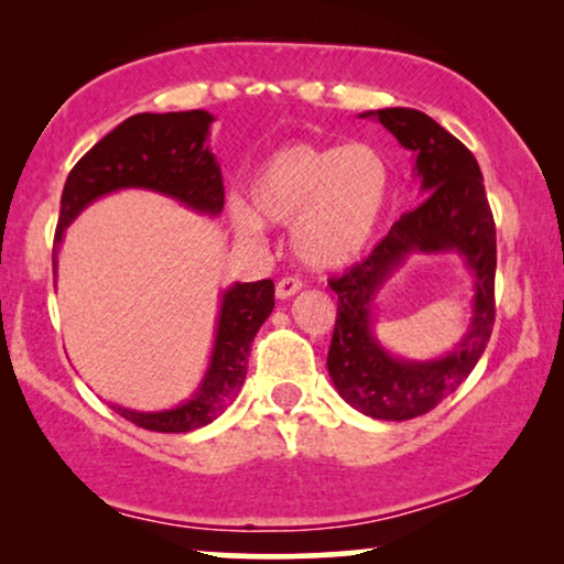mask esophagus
<instances>
[{
    "label": "esophagus",
    "instance_id": "1",
    "mask_svg": "<svg viewBox=\"0 0 564 564\" xmlns=\"http://www.w3.org/2000/svg\"><path fill=\"white\" fill-rule=\"evenodd\" d=\"M300 290H303V282L295 280V276H282V280L276 282V297L280 300H290L292 295H297Z\"/></svg>",
    "mask_w": 564,
    "mask_h": 564
}]
</instances>
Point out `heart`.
I'll return each instance as SVG.
<instances>
[{"label": "heart", "mask_w": 564, "mask_h": 564, "mask_svg": "<svg viewBox=\"0 0 564 564\" xmlns=\"http://www.w3.org/2000/svg\"><path fill=\"white\" fill-rule=\"evenodd\" d=\"M251 207L234 205L238 238H257L264 223L290 226L292 251L311 269L357 261L380 228L390 199V166L375 145L290 143L251 176Z\"/></svg>", "instance_id": "heart-1"}]
</instances>
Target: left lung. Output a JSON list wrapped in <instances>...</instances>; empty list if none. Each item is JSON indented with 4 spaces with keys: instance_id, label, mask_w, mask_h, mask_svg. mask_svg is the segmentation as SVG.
Instances as JSON below:
<instances>
[{
    "instance_id": "8db88e82",
    "label": "left lung",
    "mask_w": 564,
    "mask_h": 564,
    "mask_svg": "<svg viewBox=\"0 0 564 564\" xmlns=\"http://www.w3.org/2000/svg\"><path fill=\"white\" fill-rule=\"evenodd\" d=\"M359 118L382 122L413 153L421 203L400 215L361 264L328 282L338 297V315L326 367L338 395L359 413L377 421H408L449 398L490 341L496 323V223L475 156L434 118L411 107H384ZM413 252H457L474 276V315L466 336L434 360L398 358L373 334L379 292Z\"/></svg>"
}]
</instances>
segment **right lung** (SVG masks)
<instances>
[{
  "instance_id": "obj_1",
  "label": "right lung",
  "mask_w": 564,
  "mask_h": 564,
  "mask_svg": "<svg viewBox=\"0 0 564 564\" xmlns=\"http://www.w3.org/2000/svg\"><path fill=\"white\" fill-rule=\"evenodd\" d=\"M215 118L207 110L141 112L110 130L72 169L61 195V215L53 246V274L66 228L99 197L120 189H149L172 197L207 218L223 213V174L207 145ZM274 307V282H234L220 292V311L207 369L197 390L166 411H133L112 405L115 413L145 431L187 434L213 423L243 388L253 336Z\"/></svg>"
}]
</instances>
